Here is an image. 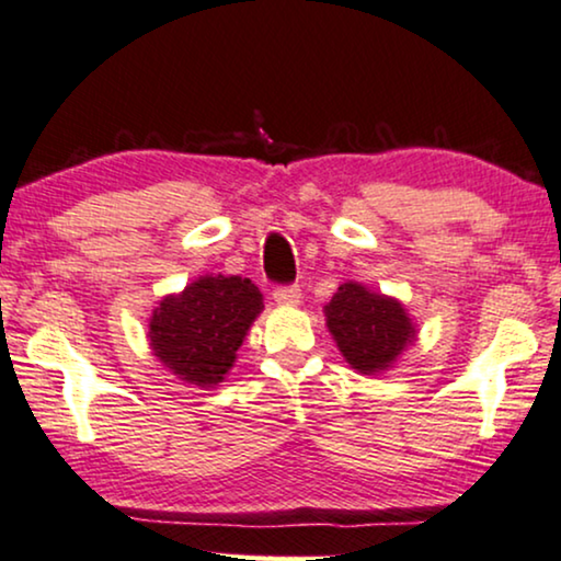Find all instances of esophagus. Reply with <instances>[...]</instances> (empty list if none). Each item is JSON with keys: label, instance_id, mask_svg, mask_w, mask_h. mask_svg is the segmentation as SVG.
I'll list each match as a JSON object with an SVG mask.
<instances>
[{"label": "esophagus", "instance_id": "obj_1", "mask_svg": "<svg viewBox=\"0 0 561 561\" xmlns=\"http://www.w3.org/2000/svg\"><path fill=\"white\" fill-rule=\"evenodd\" d=\"M273 299L278 307H296V304L301 301V291L296 286H280V288H275Z\"/></svg>", "mask_w": 561, "mask_h": 561}]
</instances>
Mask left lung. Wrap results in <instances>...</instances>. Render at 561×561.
Returning a JSON list of instances; mask_svg holds the SVG:
<instances>
[{
    "instance_id": "1",
    "label": "left lung",
    "mask_w": 561,
    "mask_h": 561,
    "mask_svg": "<svg viewBox=\"0 0 561 561\" xmlns=\"http://www.w3.org/2000/svg\"><path fill=\"white\" fill-rule=\"evenodd\" d=\"M324 324L337 351L358 375H385L419 337L416 322L403 301L371 291L358 280L337 286L324 307Z\"/></svg>"
}]
</instances>
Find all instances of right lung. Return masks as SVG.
Here are the masks:
<instances>
[{"label":"right lung","mask_w":561,"mask_h":561,"mask_svg":"<svg viewBox=\"0 0 561 561\" xmlns=\"http://www.w3.org/2000/svg\"><path fill=\"white\" fill-rule=\"evenodd\" d=\"M265 304L241 275H199L184 291L158 301L148 322L153 356L171 375L199 390L220 385Z\"/></svg>","instance_id":"1"}]
</instances>
